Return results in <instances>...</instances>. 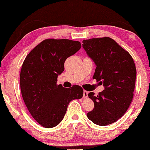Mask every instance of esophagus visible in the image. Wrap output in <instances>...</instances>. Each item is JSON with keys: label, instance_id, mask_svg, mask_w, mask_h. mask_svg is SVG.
I'll return each mask as SVG.
<instances>
[{"label": "esophagus", "instance_id": "1", "mask_svg": "<svg viewBox=\"0 0 150 150\" xmlns=\"http://www.w3.org/2000/svg\"><path fill=\"white\" fill-rule=\"evenodd\" d=\"M88 92L86 91H83V97L84 99L85 98H87L88 97Z\"/></svg>", "mask_w": 150, "mask_h": 150}]
</instances>
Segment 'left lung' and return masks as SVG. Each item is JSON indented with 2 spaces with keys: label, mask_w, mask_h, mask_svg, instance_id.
I'll use <instances>...</instances> for the list:
<instances>
[{
  "label": "left lung",
  "mask_w": 150,
  "mask_h": 150,
  "mask_svg": "<svg viewBox=\"0 0 150 150\" xmlns=\"http://www.w3.org/2000/svg\"><path fill=\"white\" fill-rule=\"evenodd\" d=\"M84 49L96 65L93 79L105 88L99 95L88 94L94 108L88 118L99 126H106L120 119L133 100L136 67L129 53L109 37L82 41Z\"/></svg>",
  "instance_id": "left-lung-1"
}]
</instances>
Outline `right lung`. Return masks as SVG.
Returning <instances> with one entry per match:
<instances>
[{
	"label": "right lung",
	"mask_w": 150,
	"mask_h": 150,
	"mask_svg": "<svg viewBox=\"0 0 150 150\" xmlns=\"http://www.w3.org/2000/svg\"><path fill=\"white\" fill-rule=\"evenodd\" d=\"M81 48L79 41L45 39L26 56L20 72V88L28 111L43 127L53 128L61 122L68 105L83 95L79 85L64 88L57 76L64 71L67 58Z\"/></svg>",
	"instance_id": "obj_1"
}]
</instances>
